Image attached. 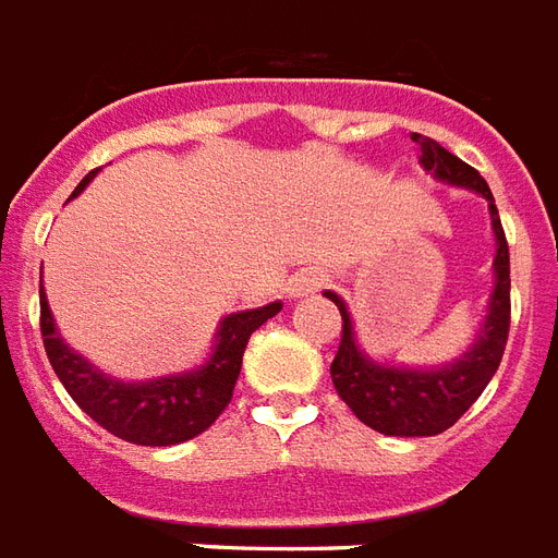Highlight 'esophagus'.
I'll list each match as a JSON object with an SVG mask.
<instances>
[{"label": "esophagus", "instance_id": "34e87169", "mask_svg": "<svg viewBox=\"0 0 558 558\" xmlns=\"http://www.w3.org/2000/svg\"><path fill=\"white\" fill-rule=\"evenodd\" d=\"M327 284V274L324 270H300V274L288 282V296H312Z\"/></svg>", "mask_w": 558, "mask_h": 558}]
</instances>
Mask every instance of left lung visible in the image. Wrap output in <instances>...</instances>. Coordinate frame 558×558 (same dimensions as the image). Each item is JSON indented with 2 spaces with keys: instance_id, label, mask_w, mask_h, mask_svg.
<instances>
[{
  "instance_id": "left-lung-1",
  "label": "left lung",
  "mask_w": 558,
  "mask_h": 558,
  "mask_svg": "<svg viewBox=\"0 0 558 558\" xmlns=\"http://www.w3.org/2000/svg\"><path fill=\"white\" fill-rule=\"evenodd\" d=\"M410 140L418 145V162L437 181L466 186L487 198L496 238L494 294L487 303L485 327L478 329L470 351L446 365L398 368V365L374 363L372 356L360 351L344 300L327 291L329 300L341 312L339 353L329 365L332 386L341 401L353 410V416L386 437H434V434L451 428L466 410L473 408L475 398L485 392V386L490 384V377L502 363L508 324H511V276H508L511 264H508L506 231L499 222L490 186L473 166H466L461 157L442 148L440 142L418 136V133H413Z\"/></svg>"
}]
</instances>
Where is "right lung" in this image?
Returning <instances> with one entry per match:
<instances>
[{"instance_id":"add662e5","label":"right lung","mask_w":558,"mask_h":558,"mask_svg":"<svg viewBox=\"0 0 558 558\" xmlns=\"http://www.w3.org/2000/svg\"><path fill=\"white\" fill-rule=\"evenodd\" d=\"M92 178L95 172L85 174L83 184L73 190L71 198L83 193ZM279 308L282 303H267L262 308L234 312L229 318H222L217 329V344L205 365L184 374L142 380V384H124V380L109 377L64 344L52 320L44 284H40V336H44L52 372L59 374L68 396L95 418L100 428L136 446H174V442L198 437L229 408L246 341L262 324L279 315Z\"/></svg>"}]
</instances>
